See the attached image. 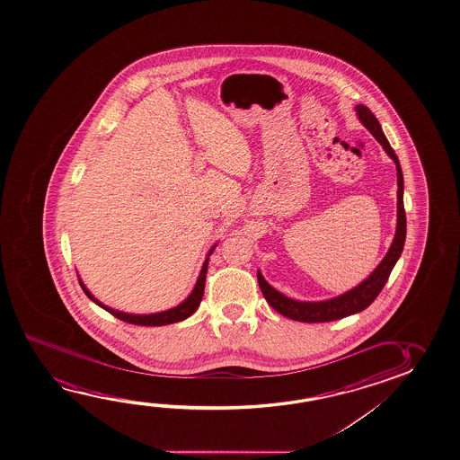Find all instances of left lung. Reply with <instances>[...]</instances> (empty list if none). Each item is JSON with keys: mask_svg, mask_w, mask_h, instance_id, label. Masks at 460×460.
Returning <instances> with one entry per match:
<instances>
[{"mask_svg": "<svg viewBox=\"0 0 460 460\" xmlns=\"http://www.w3.org/2000/svg\"><path fill=\"white\" fill-rule=\"evenodd\" d=\"M354 109H356V115L360 123L370 131L375 139L380 142L387 156L395 163L399 190H397V227L394 234L393 243L387 250L386 256L381 260L380 264L367 277L366 280L360 281L358 287H354L353 289L340 294L332 299L318 300V302L291 299L280 291H277L272 285H269L261 270H258V283H260L262 296L266 297L269 305L272 306L275 312L287 316L289 320L300 321V323H327V321L341 320L345 316L359 314L362 310H366L367 306L376 299V296L381 293L383 287L386 285L395 262L399 261L400 254L403 252L406 237V217L405 207H403V173H402L399 158L394 152L391 144L387 142L380 121L373 115L372 111L364 104H359Z\"/></svg>", "mask_w": 460, "mask_h": 460, "instance_id": "obj_1", "label": "left lung"}]
</instances>
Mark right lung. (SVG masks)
Segmentation results:
<instances>
[{"label":"right lung","instance_id":"right-lung-1","mask_svg":"<svg viewBox=\"0 0 460 460\" xmlns=\"http://www.w3.org/2000/svg\"><path fill=\"white\" fill-rule=\"evenodd\" d=\"M217 248V243L213 245L210 250H208V253H207L206 261H204V264H202V269H200L199 277H198V280H196V285H194L193 291L190 293L187 299L183 300V302H180L179 305L172 306V308H169V310H164V312H158V314H127V312H120V310H115V308H111V306L104 305L101 300L96 299L93 294L88 291V288L84 285V281L80 280L79 283L82 289H84V293L87 294L88 299L93 300L96 305H100L101 308H104L106 312L113 314L115 318H119V320L125 321V323H129V324H137V326H166V324H173V323H179V321L187 320L190 318L191 314L198 310V306H199L200 300H202V296H204V287H206V273H207V266H208V260H210V254L213 253V250Z\"/></svg>","mask_w":460,"mask_h":460}]
</instances>
